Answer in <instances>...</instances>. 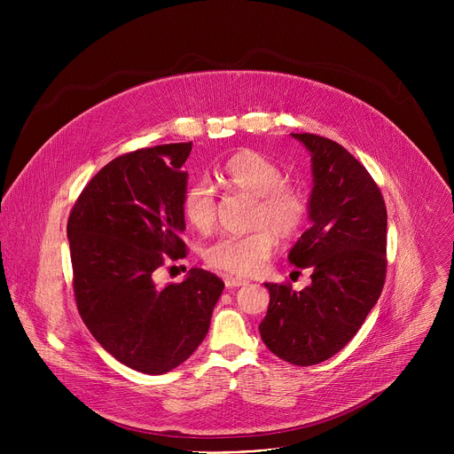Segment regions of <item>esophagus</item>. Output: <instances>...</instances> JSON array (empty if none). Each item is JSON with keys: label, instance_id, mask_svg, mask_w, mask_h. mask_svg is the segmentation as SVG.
<instances>
[{"label": "esophagus", "instance_id": "1", "mask_svg": "<svg viewBox=\"0 0 454 454\" xmlns=\"http://www.w3.org/2000/svg\"><path fill=\"white\" fill-rule=\"evenodd\" d=\"M224 284L228 289H233V287H242V286H247L249 282L244 280V278H235V277H226L224 278Z\"/></svg>", "mask_w": 454, "mask_h": 454}]
</instances>
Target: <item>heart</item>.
<instances>
[{
    "instance_id": "heart-1",
    "label": "heart",
    "mask_w": 454,
    "mask_h": 454,
    "mask_svg": "<svg viewBox=\"0 0 454 454\" xmlns=\"http://www.w3.org/2000/svg\"><path fill=\"white\" fill-rule=\"evenodd\" d=\"M217 177L228 188L254 196L249 221L254 230L219 239L207 247L205 261L210 268L230 275L251 277L270 261L275 235L286 240L301 230L309 214L307 196L300 188L284 183V172L273 160L251 149L230 156L217 170ZM183 215L201 233L214 230L217 205L207 183H196L186 190Z\"/></svg>"
}]
</instances>
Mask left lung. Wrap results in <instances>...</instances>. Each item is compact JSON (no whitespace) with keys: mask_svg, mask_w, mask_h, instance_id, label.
I'll use <instances>...</instances> for the list:
<instances>
[{"mask_svg":"<svg viewBox=\"0 0 454 454\" xmlns=\"http://www.w3.org/2000/svg\"><path fill=\"white\" fill-rule=\"evenodd\" d=\"M310 156V228L287 258L312 270L296 293L266 284L270 307L258 331L280 359L310 366L338 354L377 303L386 277V207L368 170L340 144L293 135Z\"/></svg>","mask_w":454,"mask_h":454,"instance_id":"obj_1","label":"left lung"}]
</instances>
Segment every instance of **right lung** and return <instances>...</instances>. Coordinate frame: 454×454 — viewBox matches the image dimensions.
I'll return each mask as SVG.
<instances>
[{
  "label": "right lung",
  "mask_w": 454,
  "mask_h": 454,
  "mask_svg": "<svg viewBox=\"0 0 454 454\" xmlns=\"http://www.w3.org/2000/svg\"><path fill=\"white\" fill-rule=\"evenodd\" d=\"M192 151L168 144L114 158L86 184L68 240L79 312L93 338L125 366L160 375L186 361L205 340L224 289L193 268L160 287L165 256H184L183 198Z\"/></svg>",
  "instance_id": "right-lung-1"
}]
</instances>
